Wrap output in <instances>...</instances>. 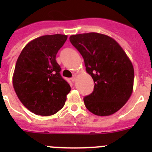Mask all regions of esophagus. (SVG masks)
<instances>
[{
    "label": "esophagus",
    "mask_w": 152,
    "mask_h": 152,
    "mask_svg": "<svg viewBox=\"0 0 152 152\" xmlns=\"http://www.w3.org/2000/svg\"><path fill=\"white\" fill-rule=\"evenodd\" d=\"M76 78H77V75H76V74H74L73 77H72V80L73 82H75V80H76Z\"/></svg>",
    "instance_id": "esophagus-1"
}]
</instances>
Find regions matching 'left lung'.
Returning a JSON list of instances; mask_svg holds the SVG:
<instances>
[{"instance_id":"obj_1","label":"left lung","mask_w":152,"mask_h":152,"mask_svg":"<svg viewBox=\"0 0 152 152\" xmlns=\"http://www.w3.org/2000/svg\"><path fill=\"white\" fill-rule=\"evenodd\" d=\"M71 43L82 56L94 89L84 98L96 116H110L128 101L133 91L134 68L129 58L110 36L97 33L72 35Z\"/></svg>"}]
</instances>
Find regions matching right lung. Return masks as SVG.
Here are the masks:
<instances>
[{
  "label": "right lung",
  "mask_w": 152,
  "mask_h": 152,
  "mask_svg": "<svg viewBox=\"0 0 152 152\" xmlns=\"http://www.w3.org/2000/svg\"><path fill=\"white\" fill-rule=\"evenodd\" d=\"M68 36L46 35L30 41L17 58L13 85L19 100L33 113L54 115L64 105L71 87L56 60Z\"/></svg>",
  "instance_id": "1"
}]
</instances>
